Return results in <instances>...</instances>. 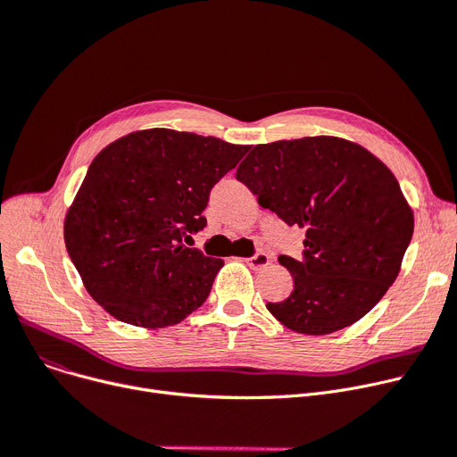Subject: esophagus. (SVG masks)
<instances>
[{
	"label": "esophagus",
	"mask_w": 457,
	"mask_h": 457,
	"mask_svg": "<svg viewBox=\"0 0 457 457\" xmlns=\"http://www.w3.org/2000/svg\"><path fill=\"white\" fill-rule=\"evenodd\" d=\"M247 263H249L251 270L260 271V270H263V267H267V265L271 263V256L265 254V253H256L254 256L247 258Z\"/></svg>",
	"instance_id": "34e87169"
}]
</instances>
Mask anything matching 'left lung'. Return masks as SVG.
Masks as SVG:
<instances>
[{
  "label": "left lung",
  "instance_id": "8db88e82",
  "mask_svg": "<svg viewBox=\"0 0 457 457\" xmlns=\"http://www.w3.org/2000/svg\"><path fill=\"white\" fill-rule=\"evenodd\" d=\"M236 179L289 227L306 228L303 258L278 256L293 275L284 327L325 336L351 327L395 282L413 236V212L395 175L358 144L334 137L256 145Z\"/></svg>",
  "mask_w": 457,
  "mask_h": 457
}]
</instances>
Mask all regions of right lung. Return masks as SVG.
<instances>
[{
    "instance_id": "obj_1",
    "label": "right lung",
    "mask_w": 457,
    "mask_h": 457,
    "mask_svg": "<svg viewBox=\"0 0 457 457\" xmlns=\"http://www.w3.org/2000/svg\"><path fill=\"white\" fill-rule=\"evenodd\" d=\"M247 151L171 129L130 132L106 145L64 221L68 254L92 299L144 328L171 327L195 312L223 260L184 241L206 227L212 187Z\"/></svg>"
}]
</instances>
